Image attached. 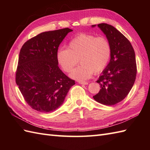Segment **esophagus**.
Masks as SVG:
<instances>
[{
	"mask_svg": "<svg viewBox=\"0 0 150 150\" xmlns=\"http://www.w3.org/2000/svg\"><path fill=\"white\" fill-rule=\"evenodd\" d=\"M78 82H79V84H84V85L88 84V82H84V81H79Z\"/></svg>",
	"mask_w": 150,
	"mask_h": 150,
	"instance_id": "34e87169",
	"label": "esophagus"
}]
</instances>
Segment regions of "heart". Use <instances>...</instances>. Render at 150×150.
I'll return each instance as SVG.
<instances>
[{"instance_id":"1","label":"heart","mask_w":150,"mask_h":150,"mask_svg":"<svg viewBox=\"0 0 150 150\" xmlns=\"http://www.w3.org/2000/svg\"><path fill=\"white\" fill-rule=\"evenodd\" d=\"M110 43L104 37L81 33L69 42L68 49L60 48L56 53L59 64L66 72L71 71L78 63L81 64L70 74L73 79L86 80L94 72L103 71L110 61Z\"/></svg>"}]
</instances>
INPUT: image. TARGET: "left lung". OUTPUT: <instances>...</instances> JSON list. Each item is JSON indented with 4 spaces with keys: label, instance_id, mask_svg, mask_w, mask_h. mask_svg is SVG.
<instances>
[{
    "label": "left lung",
    "instance_id": "obj_1",
    "mask_svg": "<svg viewBox=\"0 0 150 150\" xmlns=\"http://www.w3.org/2000/svg\"><path fill=\"white\" fill-rule=\"evenodd\" d=\"M97 26L110 42L111 53L110 62L97 81L101 89L93 97L102 104L112 106L124 99L134 84L135 54L129 41L115 28L105 23Z\"/></svg>",
    "mask_w": 150,
    "mask_h": 150
}]
</instances>
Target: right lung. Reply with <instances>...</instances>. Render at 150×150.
I'll list each match as a JSON object with an SVG mask.
<instances>
[{
  "mask_svg": "<svg viewBox=\"0 0 150 150\" xmlns=\"http://www.w3.org/2000/svg\"><path fill=\"white\" fill-rule=\"evenodd\" d=\"M72 31L66 28L41 33L20 51L16 83L28 105L40 112L56 110L75 84L60 70L56 58L60 43Z\"/></svg>",
  "mask_w": 150,
  "mask_h": 150,
  "instance_id": "add662e5",
  "label": "right lung"
}]
</instances>
